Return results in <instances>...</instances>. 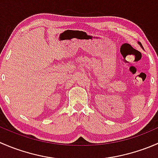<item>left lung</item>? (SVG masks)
Returning <instances> with one entry per match:
<instances>
[{
  "instance_id": "obj_1",
  "label": "left lung",
  "mask_w": 158,
  "mask_h": 158,
  "mask_svg": "<svg viewBox=\"0 0 158 158\" xmlns=\"http://www.w3.org/2000/svg\"><path fill=\"white\" fill-rule=\"evenodd\" d=\"M138 44H139V45L141 46V48H143V47H142V45H141V43H138Z\"/></svg>"
}]
</instances>
